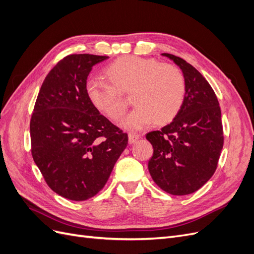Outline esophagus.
I'll return each mask as SVG.
<instances>
[{"label":"esophagus","mask_w":254,"mask_h":254,"mask_svg":"<svg viewBox=\"0 0 254 254\" xmlns=\"http://www.w3.org/2000/svg\"><path fill=\"white\" fill-rule=\"evenodd\" d=\"M139 139H140V135H139V134H136V133H129V134H128L129 144H133V143H135Z\"/></svg>","instance_id":"1"}]
</instances>
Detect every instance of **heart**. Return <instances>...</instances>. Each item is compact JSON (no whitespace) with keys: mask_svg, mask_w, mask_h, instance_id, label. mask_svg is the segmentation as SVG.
I'll return each instance as SVG.
<instances>
[{"mask_svg":"<svg viewBox=\"0 0 254 254\" xmlns=\"http://www.w3.org/2000/svg\"><path fill=\"white\" fill-rule=\"evenodd\" d=\"M106 77L108 80L90 79L86 86L87 95L99 111L111 120H119L127 107L121 92L131 90V102L135 107L121 123L129 130L143 129L153 121L159 124L171 122L184 102V76L171 64L126 56L107 67Z\"/></svg>","mask_w":254,"mask_h":254,"instance_id":"b5f03b06","label":"heart"}]
</instances>
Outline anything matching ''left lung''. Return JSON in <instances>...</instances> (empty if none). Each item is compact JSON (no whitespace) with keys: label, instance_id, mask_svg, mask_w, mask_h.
Listing matches in <instances>:
<instances>
[{"label":"left lung","instance_id":"left-lung-1","mask_svg":"<svg viewBox=\"0 0 254 254\" xmlns=\"http://www.w3.org/2000/svg\"><path fill=\"white\" fill-rule=\"evenodd\" d=\"M162 56L181 68L186 96L171 124L146 134L153 147L148 171L166 193L189 195L209 181L217 168L224 146L220 107L210 83L193 65L172 54Z\"/></svg>","mask_w":254,"mask_h":254}]
</instances>
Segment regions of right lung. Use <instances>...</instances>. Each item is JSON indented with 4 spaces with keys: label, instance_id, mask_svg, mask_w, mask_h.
Instances as JSON below:
<instances>
[{
    "label": "right lung",
    "instance_id": "1",
    "mask_svg": "<svg viewBox=\"0 0 254 254\" xmlns=\"http://www.w3.org/2000/svg\"><path fill=\"white\" fill-rule=\"evenodd\" d=\"M108 56L73 54L45 77L30 119L32 155L45 182L74 201L95 196L108 181L128 135L99 113L87 78Z\"/></svg>",
    "mask_w": 254,
    "mask_h": 254
}]
</instances>
